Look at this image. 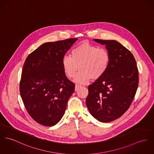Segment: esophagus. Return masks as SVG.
Returning <instances> with one entry per match:
<instances>
[{
    "instance_id": "34e87169",
    "label": "esophagus",
    "mask_w": 154,
    "mask_h": 154,
    "mask_svg": "<svg viewBox=\"0 0 154 154\" xmlns=\"http://www.w3.org/2000/svg\"><path fill=\"white\" fill-rule=\"evenodd\" d=\"M81 87H82V85H81L75 84V91H78Z\"/></svg>"
}]
</instances>
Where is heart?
Masks as SVG:
<instances>
[{
	"label": "heart",
	"mask_w": 154,
	"mask_h": 154,
	"mask_svg": "<svg viewBox=\"0 0 154 154\" xmlns=\"http://www.w3.org/2000/svg\"><path fill=\"white\" fill-rule=\"evenodd\" d=\"M109 62L110 56L106 48L84 42L72 50L71 57L66 56L63 58L62 68L70 79L75 77L80 68L81 70L75 81L84 84L91 78L97 80L101 77L107 70Z\"/></svg>",
	"instance_id": "obj_1"
}]
</instances>
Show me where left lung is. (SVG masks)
<instances>
[{
  "instance_id": "8db88e82",
  "label": "left lung",
  "mask_w": 154,
  "mask_h": 154,
  "mask_svg": "<svg viewBox=\"0 0 154 154\" xmlns=\"http://www.w3.org/2000/svg\"><path fill=\"white\" fill-rule=\"evenodd\" d=\"M105 45L110 56L106 73L88 87L86 105L98 121L108 122L129 108L138 86V70L133 54L116 40L94 39Z\"/></svg>"
}]
</instances>
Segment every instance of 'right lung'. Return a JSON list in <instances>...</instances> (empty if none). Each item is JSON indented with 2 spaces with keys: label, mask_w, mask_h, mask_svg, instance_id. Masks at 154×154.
Returning a JSON list of instances; mask_svg holds the SVG:
<instances>
[{
  "label": "right lung",
  "mask_w": 154,
  "mask_h": 154,
  "mask_svg": "<svg viewBox=\"0 0 154 154\" xmlns=\"http://www.w3.org/2000/svg\"><path fill=\"white\" fill-rule=\"evenodd\" d=\"M77 39L44 43L25 60L20 93L30 116L42 125L51 127L59 122L74 92L75 84L67 78L62 60Z\"/></svg>",
  "instance_id": "add662e5"
}]
</instances>
